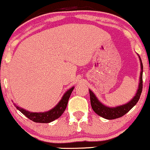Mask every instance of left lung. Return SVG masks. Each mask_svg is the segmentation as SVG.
<instances>
[{
	"label": "left lung",
	"mask_w": 150,
	"mask_h": 150,
	"mask_svg": "<svg viewBox=\"0 0 150 150\" xmlns=\"http://www.w3.org/2000/svg\"><path fill=\"white\" fill-rule=\"evenodd\" d=\"M139 58H140V60L141 70H142V71L140 73V83H139V87L135 96L132 98V99L130 102L127 103L126 104L122 105V106H117V107L115 108L108 107V106H104V105H103L101 103L99 102V101L95 97L94 93L89 89V96H90L91 106H92L93 111L97 113V114L103 117V118H106V119H116V118H120V117L124 116L125 113H128L137 104V101L140 99L141 93H142V72H143L142 71V70H143V65H142L140 57Z\"/></svg>",
	"instance_id": "left-lung-1"
}]
</instances>
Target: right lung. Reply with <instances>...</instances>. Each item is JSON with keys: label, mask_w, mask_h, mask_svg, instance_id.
<instances>
[{"label": "right lung", "mask_w": 150, "mask_h": 150, "mask_svg": "<svg viewBox=\"0 0 150 150\" xmlns=\"http://www.w3.org/2000/svg\"><path fill=\"white\" fill-rule=\"evenodd\" d=\"M74 87L70 88L69 90L67 91L65 94L63 95L61 100L59 101V103L55 106L53 109L50 110L47 112L44 113H32L27 111L26 110L21 108L18 106H16L17 109L21 112L22 114H24L26 117L30 119L32 121L36 122V123H47L53 121L54 120L57 119L60 116L63 114L64 111L66 108L67 104H68V99H69L70 94L73 92Z\"/></svg>", "instance_id": "obj_1"}]
</instances>
